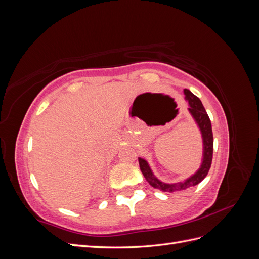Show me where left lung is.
Segmentation results:
<instances>
[{
	"label": "left lung",
	"mask_w": 259,
	"mask_h": 259,
	"mask_svg": "<svg viewBox=\"0 0 259 259\" xmlns=\"http://www.w3.org/2000/svg\"><path fill=\"white\" fill-rule=\"evenodd\" d=\"M185 99L189 104L188 111L191 114L192 119L194 120L202 136V144H203V153H202V163L199 169L195 171L193 175L185 179L184 182H179L175 184H166L163 183L159 178H156L153 174L151 167L149 166L148 162L143 159L138 158L139 167L144 177L146 178L149 185L152 186L155 189H159L163 192H174L185 190L187 188L192 187L200 184L203 179H204L208 173L211 164V159H213V132H211V124L209 117L205 111L204 107H203L201 100L193 95L189 90H184Z\"/></svg>",
	"instance_id": "left-lung-1"
}]
</instances>
